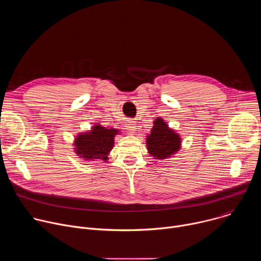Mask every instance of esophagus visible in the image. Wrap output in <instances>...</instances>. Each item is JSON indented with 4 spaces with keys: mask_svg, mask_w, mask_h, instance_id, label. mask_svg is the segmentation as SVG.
<instances>
[{
    "mask_svg": "<svg viewBox=\"0 0 261 261\" xmlns=\"http://www.w3.org/2000/svg\"><path fill=\"white\" fill-rule=\"evenodd\" d=\"M126 129H127V131L130 133V134H134L135 132H136V124H135V122H133V121H131V120H128V122L126 123Z\"/></svg>",
    "mask_w": 261,
    "mask_h": 261,
    "instance_id": "34e87169",
    "label": "esophagus"
}]
</instances>
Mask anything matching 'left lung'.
Returning <instances> with one entry per match:
<instances>
[{"instance_id": "obj_1", "label": "left lung", "mask_w": 261, "mask_h": 261, "mask_svg": "<svg viewBox=\"0 0 261 261\" xmlns=\"http://www.w3.org/2000/svg\"><path fill=\"white\" fill-rule=\"evenodd\" d=\"M153 123V128L145 136L147 153L155 160L172 158L181 147L179 133L170 128L161 117L155 119Z\"/></svg>"}]
</instances>
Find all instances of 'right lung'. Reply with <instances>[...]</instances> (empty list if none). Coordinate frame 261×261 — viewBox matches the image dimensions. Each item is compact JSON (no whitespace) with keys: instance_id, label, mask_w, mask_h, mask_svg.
Listing matches in <instances>:
<instances>
[{"instance_id":"add662e5","label":"right lung","mask_w":261,"mask_h":261,"mask_svg":"<svg viewBox=\"0 0 261 261\" xmlns=\"http://www.w3.org/2000/svg\"><path fill=\"white\" fill-rule=\"evenodd\" d=\"M121 132L116 128H106L100 123L94 124L90 130L79 133L73 140L74 153L85 161H108V156L115 146V137Z\"/></svg>"}]
</instances>
